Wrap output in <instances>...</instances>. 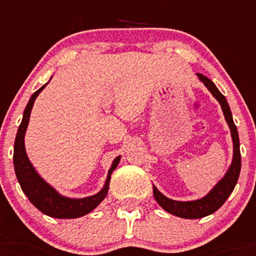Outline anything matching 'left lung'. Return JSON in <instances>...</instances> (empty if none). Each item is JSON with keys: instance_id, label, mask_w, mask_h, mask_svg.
<instances>
[{"instance_id": "1", "label": "left lung", "mask_w": 256, "mask_h": 256, "mask_svg": "<svg viewBox=\"0 0 256 256\" xmlns=\"http://www.w3.org/2000/svg\"><path fill=\"white\" fill-rule=\"evenodd\" d=\"M199 80L204 84L211 94L216 98L220 108L223 110L224 118H226L228 128L231 130V138H232V144H234V156H232V162H231L230 168L227 170L220 180L214 186V188L202 199H196V200H190V202H180V200H172L170 198H166L160 191H158L156 186H152V191H154V198L160 206L166 210L168 212L172 215H176L179 218L186 219H198L207 216V215L212 214L218 210L219 207L222 206L223 203L226 202L227 198L230 196V194L234 190L235 184L238 182L239 172H240V148H239V136L236 126H235L234 120H232V114H231L230 106L227 104L226 96H223L222 92H219L218 88L214 85V82L208 80L207 77L202 76V74H196Z\"/></svg>"}]
</instances>
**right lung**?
<instances>
[{"instance_id": "obj_1", "label": "right lung", "mask_w": 256, "mask_h": 256, "mask_svg": "<svg viewBox=\"0 0 256 256\" xmlns=\"http://www.w3.org/2000/svg\"><path fill=\"white\" fill-rule=\"evenodd\" d=\"M46 85L42 86L41 88H38L37 92L32 96L28 104H26L24 116H22V122L20 124V128H18L16 142H14V170H16V175H17V179L22 191L25 192L30 202L33 203L41 212L49 215V216H53V218L60 219L80 218V216H84V215L88 214L90 211L94 210L104 200V196L108 195L110 176H112V171L116 170L118 164H120V156H116V160H112V164L110 170H108L104 188L100 192H96V195H92V196H88V198L73 199L68 198V196H62L61 194H58L57 191L50 186L49 183H46L38 175L36 168H33V164H30L29 158H28L25 152V132L26 128H28V124H29L30 112H32V108H33L34 100H36L38 94L45 88Z\"/></svg>"}]
</instances>
